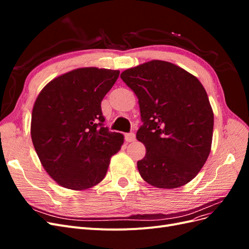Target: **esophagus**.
I'll return each mask as SVG.
<instances>
[{"instance_id":"obj_1","label":"esophagus","mask_w":249,"mask_h":249,"mask_svg":"<svg viewBox=\"0 0 249 249\" xmlns=\"http://www.w3.org/2000/svg\"><path fill=\"white\" fill-rule=\"evenodd\" d=\"M124 139L126 142H133L136 140V136H135L134 133H129V134H125Z\"/></svg>"}]
</instances>
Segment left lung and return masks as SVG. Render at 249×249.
I'll return each instance as SVG.
<instances>
[{"label": "left lung", "instance_id": "8db88e82", "mask_svg": "<svg viewBox=\"0 0 249 249\" xmlns=\"http://www.w3.org/2000/svg\"><path fill=\"white\" fill-rule=\"evenodd\" d=\"M138 97L143 124L136 138L146 153L141 178L173 189L197 176L211 152L214 114L199 80L176 64L152 60L122 72Z\"/></svg>", "mask_w": 249, "mask_h": 249}]
</instances>
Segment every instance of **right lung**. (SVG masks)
Segmentation results:
<instances>
[{"mask_svg":"<svg viewBox=\"0 0 249 249\" xmlns=\"http://www.w3.org/2000/svg\"><path fill=\"white\" fill-rule=\"evenodd\" d=\"M119 71L83 67L43 87L35 101L31 138L43 168L67 189L85 190L105 178L124 135L104 126L101 103Z\"/></svg>","mask_w":249,"mask_h":249,"instance_id":"right-lung-1","label":"right lung"}]
</instances>
